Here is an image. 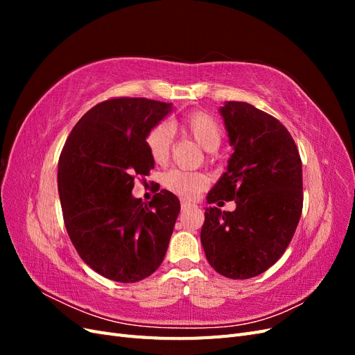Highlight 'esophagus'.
<instances>
[{"mask_svg":"<svg viewBox=\"0 0 355 355\" xmlns=\"http://www.w3.org/2000/svg\"><path fill=\"white\" fill-rule=\"evenodd\" d=\"M182 210L184 211H187V210H191V209H196V204H191V202H188V201H185V200H182Z\"/></svg>","mask_w":355,"mask_h":355,"instance_id":"esophagus-1","label":"esophagus"}]
</instances>
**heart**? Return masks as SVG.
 <instances>
[{"label":"heart","mask_w":355,"mask_h":355,"mask_svg":"<svg viewBox=\"0 0 355 355\" xmlns=\"http://www.w3.org/2000/svg\"><path fill=\"white\" fill-rule=\"evenodd\" d=\"M180 130L207 153H214L222 142V128L214 118L206 112H191L179 123ZM173 130L170 124L159 123L149 130L146 136V148L149 155L157 164H164L170 157ZM166 187L182 198H196L207 187V178L197 171L171 170L166 176Z\"/></svg>","instance_id":"obj_1"}]
</instances>
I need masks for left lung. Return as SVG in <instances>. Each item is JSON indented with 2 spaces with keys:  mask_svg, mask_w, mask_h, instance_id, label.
Returning <instances> with one entry per match:
<instances>
[{
  "mask_svg": "<svg viewBox=\"0 0 355 355\" xmlns=\"http://www.w3.org/2000/svg\"><path fill=\"white\" fill-rule=\"evenodd\" d=\"M219 114L234 153L207 202L235 200L237 207H206L201 244L214 271L245 280L272 266L293 237L302 213V161L277 118L245 102H225Z\"/></svg>",
  "mask_w": 355,
  "mask_h": 355,
  "instance_id": "8db88e82",
  "label": "left lung"
}]
</instances>
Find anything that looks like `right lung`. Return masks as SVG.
<instances>
[{"instance_id": "1", "label": "right lung", "mask_w": 355, "mask_h": 355, "mask_svg": "<svg viewBox=\"0 0 355 355\" xmlns=\"http://www.w3.org/2000/svg\"><path fill=\"white\" fill-rule=\"evenodd\" d=\"M173 103L144 98L105 101L85 112L62 149L58 188L72 244L92 270L118 283H136L163 262L180 202L159 191L144 204L132 191L135 176L155 161L149 130Z\"/></svg>"}]
</instances>
